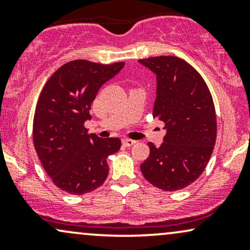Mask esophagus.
I'll return each mask as SVG.
<instances>
[{"label": "esophagus", "instance_id": "34e87169", "mask_svg": "<svg viewBox=\"0 0 250 250\" xmlns=\"http://www.w3.org/2000/svg\"><path fill=\"white\" fill-rule=\"evenodd\" d=\"M122 143L125 146V147H131V146L136 143V141H135V140H130V139H123Z\"/></svg>", "mask_w": 250, "mask_h": 250}]
</instances>
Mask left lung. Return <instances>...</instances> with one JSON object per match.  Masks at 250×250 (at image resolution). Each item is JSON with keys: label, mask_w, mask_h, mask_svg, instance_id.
I'll return each mask as SVG.
<instances>
[{"label": "left lung", "mask_w": 250, "mask_h": 250, "mask_svg": "<svg viewBox=\"0 0 250 250\" xmlns=\"http://www.w3.org/2000/svg\"><path fill=\"white\" fill-rule=\"evenodd\" d=\"M156 75L153 116L167 130L160 147L141 165L155 187L175 191L193 183L205 170L216 141V114L205 80L185 60L156 56L139 60Z\"/></svg>", "instance_id": "obj_1"}]
</instances>
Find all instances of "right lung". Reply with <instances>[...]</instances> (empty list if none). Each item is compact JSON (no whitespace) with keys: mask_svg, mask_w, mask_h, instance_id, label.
<instances>
[{"mask_svg":"<svg viewBox=\"0 0 250 250\" xmlns=\"http://www.w3.org/2000/svg\"><path fill=\"white\" fill-rule=\"evenodd\" d=\"M125 62L100 64L75 60L60 67L43 87L33 125L34 147L54 185L83 195L103 185L107 157L119 151V137L88 134L90 105L97 91L122 69Z\"/></svg>","mask_w":250,"mask_h":250,"instance_id":"right-lung-1","label":"right lung"}]
</instances>
